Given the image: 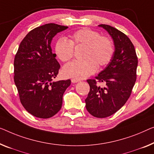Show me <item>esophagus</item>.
I'll use <instances>...</instances> for the list:
<instances>
[{
	"instance_id": "esophagus-1",
	"label": "esophagus",
	"mask_w": 154,
	"mask_h": 154,
	"mask_svg": "<svg viewBox=\"0 0 154 154\" xmlns=\"http://www.w3.org/2000/svg\"><path fill=\"white\" fill-rule=\"evenodd\" d=\"M80 80L79 79H71V82H72V83H77V82H79Z\"/></svg>"
}]
</instances>
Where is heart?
I'll use <instances>...</instances> for the list:
<instances>
[{"label": "heart", "instance_id": "b5f03b06", "mask_svg": "<svg viewBox=\"0 0 154 154\" xmlns=\"http://www.w3.org/2000/svg\"><path fill=\"white\" fill-rule=\"evenodd\" d=\"M70 40L60 38L55 45L57 57L63 62L74 57L75 48L85 47L82 59L65 66L63 73L68 77L83 79L95 73L99 68L106 66L113 59L115 48L113 41L107 36L90 28L78 29L70 35Z\"/></svg>", "mask_w": 154, "mask_h": 154}]
</instances>
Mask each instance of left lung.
I'll list each match as a JSON object with an SVG mask.
<instances>
[{"label": "left lung", "instance_id": "1", "mask_svg": "<svg viewBox=\"0 0 154 154\" xmlns=\"http://www.w3.org/2000/svg\"><path fill=\"white\" fill-rule=\"evenodd\" d=\"M108 31L114 41L113 59L95 79H87L90 91L85 100L88 113L104 118L114 114L129 98L136 81L137 57L129 38L115 27L99 25ZM105 84L104 87L97 83Z\"/></svg>", "mask_w": 154, "mask_h": 154}]
</instances>
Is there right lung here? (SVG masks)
Masks as SVG:
<instances>
[{"instance_id": "add662e5", "label": "right lung", "mask_w": 154, "mask_h": 154, "mask_svg": "<svg viewBox=\"0 0 154 154\" xmlns=\"http://www.w3.org/2000/svg\"><path fill=\"white\" fill-rule=\"evenodd\" d=\"M67 26L48 23L29 32L20 42L14 61V79L25 109L36 118L46 119L62 106L63 95L70 79L52 82L60 65L50 43Z\"/></svg>"}]
</instances>
